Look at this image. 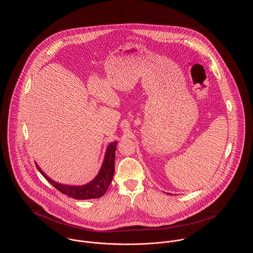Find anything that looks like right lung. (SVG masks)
<instances>
[{"label": "right lung", "mask_w": 253, "mask_h": 253, "mask_svg": "<svg viewBox=\"0 0 253 253\" xmlns=\"http://www.w3.org/2000/svg\"><path fill=\"white\" fill-rule=\"evenodd\" d=\"M118 142H112L107 146L103 164L97 175L84 185H65L50 179L37 165V169L42 176L62 194L75 200H89L102 197L111 184L115 171V152Z\"/></svg>", "instance_id": "1"}]
</instances>
